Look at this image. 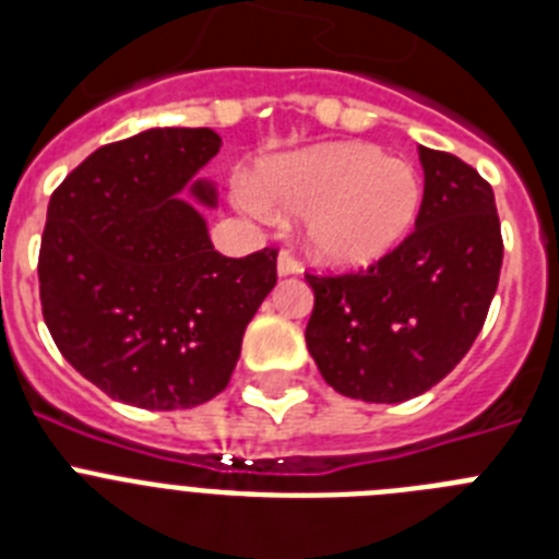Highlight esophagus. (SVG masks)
<instances>
[{
	"mask_svg": "<svg viewBox=\"0 0 559 559\" xmlns=\"http://www.w3.org/2000/svg\"><path fill=\"white\" fill-rule=\"evenodd\" d=\"M276 271H280V276H290V274H299L302 265H299V260H296L290 251H280V257H276Z\"/></svg>",
	"mask_w": 559,
	"mask_h": 559,
	"instance_id": "34e87169",
	"label": "esophagus"
}]
</instances>
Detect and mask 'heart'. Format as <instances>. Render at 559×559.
Wrapping results in <instances>:
<instances>
[{
  "label": "heart",
  "instance_id": "obj_1",
  "mask_svg": "<svg viewBox=\"0 0 559 559\" xmlns=\"http://www.w3.org/2000/svg\"><path fill=\"white\" fill-rule=\"evenodd\" d=\"M237 201L254 215H305V243L322 263L353 269L394 249L417 221L419 179L412 165L360 142L310 147L260 167V190L237 185Z\"/></svg>",
  "mask_w": 559,
  "mask_h": 559
}]
</instances>
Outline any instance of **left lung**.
Segmentation results:
<instances>
[{
    "mask_svg": "<svg viewBox=\"0 0 559 559\" xmlns=\"http://www.w3.org/2000/svg\"><path fill=\"white\" fill-rule=\"evenodd\" d=\"M426 192L414 231L372 265L305 274V341L344 397L403 403L445 378L481 333L503 240L492 187L467 162L419 145Z\"/></svg>",
    "mask_w": 559,
    "mask_h": 559,
    "instance_id": "left-lung-1",
    "label": "left lung"
}]
</instances>
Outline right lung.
Wrapping results in <instances>:
<instances>
[{"label":"right lung","instance_id":"add662e5","mask_svg":"<svg viewBox=\"0 0 559 559\" xmlns=\"http://www.w3.org/2000/svg\"><path fill=\"white\" fill-rule=\"evenodd\" d=\"M218 151L212 128H151L97 147L49 199L44 322L63 358L128 406L173 412L224 392L276 285V249L224 257L176 195ZM192 195L215 204L206 181Z\"/></svg>","mask_w":559,"mask_h":559}]
</instances>
